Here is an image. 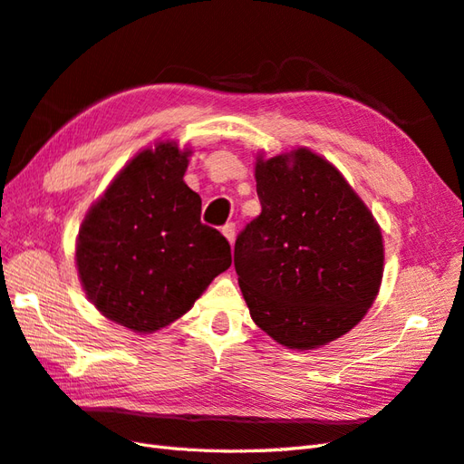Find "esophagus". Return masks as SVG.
I'll return each mask as SVG.
<instances>
[{
	"label": "esophagus",
	"instance_id": "esophagus-1",
	"mask_svg": "<svg viewBox=\"0 0 464 464\" xmlns=\"http://www.w3.org/2000/svg\"><path fill=\"white\" fill-rule=\"evenodd\" d=\"M221 233L225 235V239L229 241V245L233 246V243H235V223H227V225H225V227L221 229Z\"/></svg>",
	"mask_w": 464,
	"mask_h": 464
}]
</instances>
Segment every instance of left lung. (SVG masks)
<instances>
[{"label": "left lung", "instance_id": "left-lung-1", "mask_svg": "<svg viewBox=\"0 0 464 464\" xmlns=\"http://www.w3.org/2000/svg\"><path fill=\"white\" fill-rule=\"evenodd\" d=\"M255 178L263 211L235 241L248 312L282 347H324L374 304L382 231L345 176L307 147L258 152Z\"/></svg>", "mask_w": 464, "mask_h": 464}]
</instances>
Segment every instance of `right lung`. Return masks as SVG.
<instances>
[{"label":"right lung","mask_w":464,"mask_h":464,"mask_svg":"<svg viewBox=\"0 0 464 464\" xmlns=\"http://www.w3.org/2000/svg\"><path fill=\"white\" fill-rule=\"evenodd\" d=\"M192 150L157 140L139 150L92 204L76 239L88 300L110 322L149 335L192 310L231 266V246L199 221L184 182Z\"/></svg>","instance_id":"add662e5"}]
</instances>
